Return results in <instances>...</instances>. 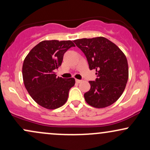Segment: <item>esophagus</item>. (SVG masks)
<instances>
[{
  "instance_id": "1",
  "label": "esophagus",
  "mask_w": 150,
  "mask_h": 150,
  "mask_svg": "<svg viewBox=\"0 0 150 150\" xmlns=\"http://www.w3.org/2000/svg\"><path fill=\"white\" fill-rule=\"evenodd\" d=\"M75 82H76L77 83H81V82H82V81L80 80H77V79H76V80H75Z\"/></svg>"
}]
</instances>
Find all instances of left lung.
Masks as SVG:
<instances>
[{
    "label": "left lung",
    "instance_id": "8db88e82",
    "mask_svg": "<svg viewBox=\"0 0 150 150\" xmlns=\"http://www.w3.org/2000/svg\"><path fill=\"white\" fill-rule=\"evenodd\" d=\"M73 42L85 53L89 69L97 72L96 81H89L90 89L84 94L86 102L97 108L113 104L122 95L128 80L126 56L114 43L103 37Z\"/></svg>",
    "mask_w": 150,
    "mask_h": 150
}]
</instances>
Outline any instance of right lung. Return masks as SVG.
<instances>
[{
	"label": "right lung",
	"mask_w": 150,
	"mask_h": 150,
	"mask_svg": "<svg viewBox=\"0 0 150 150\" xmlns=\"http://www.w3.org/2000/svg\"><path fill=\"white\" fill-rule=\"evenodd\" d=\"M72 41L45 40L36 45L24 60V84L34 101L47 109H56L65 104L70 89L75 85L73 77H56L54 70L61 65L64 53Z\"/></svg>",
	"instance_id": "1"
}]
</instances>
